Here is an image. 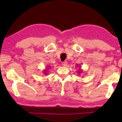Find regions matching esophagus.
<instances>
[{"instance_id": "obj_1", "label": "esophagus", "mask_w": 122, "mask_h": 122, "mask_svg": "<svg viewBox=\"0 0 122 122\" xmlns=\"http://www.w3.org/2000/svg\"><path fill=\"white\" fill-rule=\"evenodd\" d=\"M62 66H63V67H66V66H67V62H66V61L63 62L62 64Z\"/></svg>"}]
</instances>
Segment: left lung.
Wrapping results in <instances>:
<instances>
[{"label": "left lung", "mask_w": 122, "mask_h": 122, "mask_svg": "<svg viewBox=\"0 0 122 122\" xmlns=\"http://www.w3.org/2000/svg\"><path fill=\"white\" fill-rule=\"evenodd\" d=\"M77 65L78 66H77ZM78 65H76V67H78ZM82 71H82V69H78V74H81Z\"/></svg>", "instance_id": "1"}]
</instances>
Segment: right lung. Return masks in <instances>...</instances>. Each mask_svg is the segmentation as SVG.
I'll return each instance as SVG.
<instances>
[{
	"instance_id": "obj_1",
	"label": "right lung",
	"mask_w": 122,
	"mask_h": 122,
	"mask_svg": "<svg viewBox=\"0 0 122 122\" xmlns=\"http://www.w3.org/2000/svg\"><path fill=\"white\" fill-rule=\"evenodd\" d=\"M47 71H48V68L46 69V70H45V71H44V74H45V75H46V74H47Z\"/></svg>"
}]
</instances>
